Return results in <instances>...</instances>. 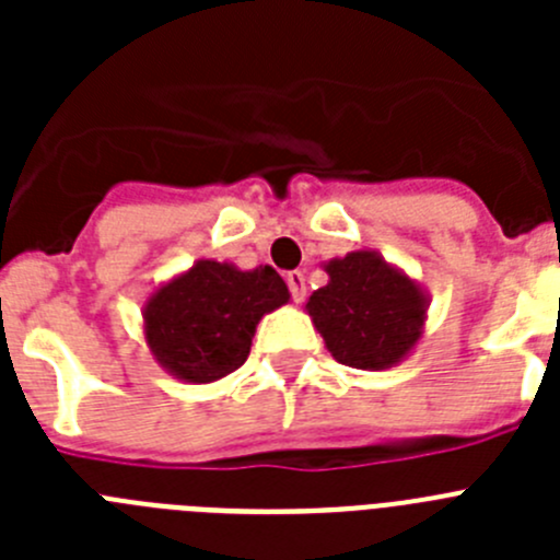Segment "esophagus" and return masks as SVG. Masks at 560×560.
<instances>
[{"label": "esophagus", "instance_id": "1", "mask_svg": "<svg viewBox=\"0 0 560 560\" xmlns=\"http://www.w3.org/2000/svg\"><path fill=\"white\" fill-rule=\"evenodd\" d=\"M285 283H289L294 303H303L305 300V275L303 271H296V269L289 271V275H285Z\"/></svg>", "mask_w": 560, "mask_h": 560}]
</instances>
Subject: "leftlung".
I'll use <instances>...</instances> for the list:
<instances>
[{
    "instance_id": "1",
    "label": "left lung",
    "mask_w": 560,
    "mask_h": 560,
    "mask_svg": "<svg viewBox=\"0 0 560 560\" xmlns=\"http://www.w3.org/2000/svg\"><path fill=\"white\" fill-rule=\"evenodd\" d=\"M323 269L328 283L308 296L305 311L339 364L375 373L418 348L429 294L415 277L373 249L334 257Z\"/></svg>"
}]
</instances>
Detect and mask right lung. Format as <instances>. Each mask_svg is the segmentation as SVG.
Returning a JSON list of instances; mask_svg holds the SVG:
<instances>
[{
    "instance_id": "right-lung-1",
    "label": "right lung",
    "mask_w": 560,
    "mask_h": 560,
    "mask_svg": "<svg viewBox=\"0 0 560 560\" xmlns=\"http://www.w3.org/2000/svg\"><path fill=\"white\" fill-rule=\"evenodd\" d=\"M289 300L271 266L237 269L201 257L148 294L142 339L173 378L212 384L244 364L257 323Z\"/></svg>"
}]
</instances>
